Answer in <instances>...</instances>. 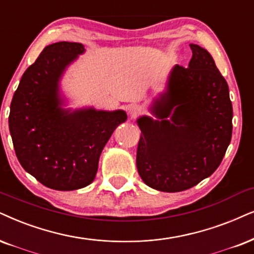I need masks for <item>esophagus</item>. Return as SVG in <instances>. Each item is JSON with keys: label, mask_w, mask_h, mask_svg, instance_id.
<instances>
[{"label": "esophagus", "mask_w": 254, "mask_h": 254, "mask_svg": "<svg viewBox=\"0 0 254 254\" xmlns=\"http://www.w3.org/2000/svg\"><path fill=\"white\" fill-rule=\"evenodd\" d=\"M139 112H140V109L138 105H130L129 107V115L131 117H136Z\"/></svg>", "instance_id": "obj_1"}]
</instances>
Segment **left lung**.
I'll return each instance as SVG.
<instances>
[{"label": "left lung", "mask_w": 254, "mask_h": 254, "mask_svg": "<svg viewBox=\"0 0 254 254\" xmlns=\"http://www.w3.org/2000/svg\"><path fill=\"white\" fill-rule=\"evenodd\" d=\"M190 48L189 68L176 65L168 91L153 103L152 112L162 121H137L142 131L138 173L146 185L164 192L188 190L212 175L232 137L229 85L207 50Z\"/></svg>", "instance_id": "obj_1"}]
</instances>
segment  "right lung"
I'll return each mask as SVG.
<instances>
[{"mask_svg":"<svg viewBox=\"0 0 254 254\" xmlns=\"http://www.w3.org/2000/svg\"><path fill=\"white\" fill-rule=\"evenodd\" d=\"M84 48L75 42L46 47L22 76L10 104L9 130L16 157L41 184L70 191L91 184L102 150L127 114L63 110L60 77Z\"/></svg>","mask_w":254,"mask_h":254,"instance_id":"add662e5","label":"right lung"}]
</instances>
